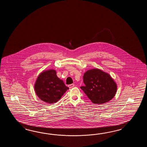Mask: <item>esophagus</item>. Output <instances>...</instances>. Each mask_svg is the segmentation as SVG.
<instances>
[{"label":"esophagus","mask_w":147,"mask_h":147,"mask_svg":"<svg viewBox=\"0 0 147 147\" xmlns=\"http://www.w3.org/2000/svg\"><path fill=\"white\" fill-rule=\"evenodd\" d=\"M75 84H69L68 85V87L70 88H73L74 87H75Z\"/></svg>","instance_id":"esophagus-1"}]
</instances>
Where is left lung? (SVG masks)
Returning <instances> with one entry per match:
<instances>
[{
  "mask_svg": "<svg viewBox=\"0 0 147 147\" xmlns=\"http://www.w3.org/2000/svg\"><path fill=\"white\" fill-rule=\"evenodd\" d=\"M83 79L85 86L81 89L92 103H106L115 97L117 85L108 73L94 68L84 72Z\"/></svg>",
  "mask_w": 147,
  "mask_h": 147,
  "instance_id": "8db88e82",
  "label": "left lung"
}]
</instances>
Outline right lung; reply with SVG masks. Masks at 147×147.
Returning <instances> with one entry per match:
<instances>
[{"instance_id": "right-lung-1", "label": "right lung", "mask_w": 147, "mask_h": 147, "mask_svg": "<svg viewBox=\"0 0 147 147\" xmlns=\"http://www.w3.org/2000/svg\"><path fill=\"white\" fill-rule=\"evenodd\" d=\"M54 69L44 70L38 75L34 84L38 97L45 102L55 103L63 96L69 88L57 76Z\"/></svg>"}]
</instances>
